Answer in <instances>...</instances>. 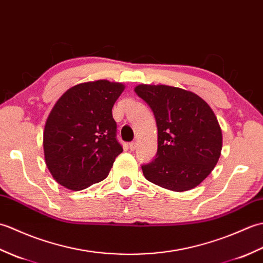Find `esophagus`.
Returning a JSON list of instances; mask_svg holds the SVG:
<instances>
[{"label":"esophagus","mask_w":263,"mask_h":263,"mask_svg":"<svg viewBox=\"0 0 263 263\" xmlns=\"http://www.w3.org/2000/svg\"><path fill=\"white\" fill-rule=\"evenodd\" d=\"M128 148H130L131 152H135V150L137 149V142L136 141L130 142V144H128Z\"/></svg>","instance_id":"esophagus-1"}]
</instances>
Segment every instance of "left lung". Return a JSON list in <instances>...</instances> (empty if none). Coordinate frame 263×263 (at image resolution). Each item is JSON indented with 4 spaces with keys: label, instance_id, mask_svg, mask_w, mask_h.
Here are the masks:
<instances>
[{
    "label": "left lung",
    "instance_id": "1",
    "mask_svg": "<svg viewBox=\"0 0 263 263\" xmlns=\"http://www.w3.org/2000/svg\"><path fill=\"white\" fill-rule=\"evenodd\" d=\"M135 91L153 109L158 128L156 158L141 166L144 177L176 192L199 185L214 170L222 144L210 106L181 88L140 85Z\"/></svg>",
    "mask_w": 263,
    "mask_h": 263
}]
</instances>
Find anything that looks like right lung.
Instances as JSON below:
<instances>
[{"mask_svg": "<svg viewBox=\"0 0 263 263\" xmlns=\"http://www.w3.org/2000/svg\"><path fill=\"white\" fill-rule=\"evenodd\" d=\"M124 86L98 80L65 91L44 130V154L53 177L74 191L105 180L122 152L111 108Z\"/></svg>", "mask_w": 263, "mask_h": 263, "instance_id": "obj_1", "label": "right lung"}]
</instances>
